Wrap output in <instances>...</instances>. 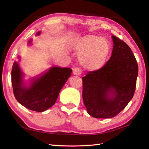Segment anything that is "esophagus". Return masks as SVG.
I'll list each match as a JSON object with an SVG mask.
<instances>
[{"instance_id": "esophagus-1", "label": "esophagus", "mask_w": 149, "mask_h": 149, "mask_svg": "<svg viewBox=\"0 0 149 149\" xmlns=\"http://www.w3.org/2000/svg\"><path fill=\"white\" fill-rule=\"evenodd\" d=\"M73 73L74 75H80L82 74V70L79 67H76L73 69Z\"/></svg>"}]
</instances>
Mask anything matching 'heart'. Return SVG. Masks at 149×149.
<instances>
[{"label": "heart", "mask_w": 149, "mask_h": 149, "mask_svg": "<svg viewBox=\"0 0 149 149\" xmlns=\"http://www.w3.org/2000/svg\"><path fill=\"white\" fill-rule=\"evenodd\" d=\"M76 49L81 53V64L88 69L95 70L105 64L111 51V45L108 40L102 37L89 36L77 43Z\"/></svg>", "instance_id": "b5f03b06"}]
</instances>
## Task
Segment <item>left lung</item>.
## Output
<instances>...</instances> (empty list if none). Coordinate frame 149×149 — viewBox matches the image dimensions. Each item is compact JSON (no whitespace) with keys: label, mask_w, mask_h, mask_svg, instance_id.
<instances>
[{"label":"left lung","mask_w":149,"mask_h":149,"mask_svg":"<svg viewBox=\"0 0 149 149\" xmlns=\"http://www.w3.org/2000/svg\"><path fill=\"white\" fill-rule=\"evenodd\" d=\"M111 57L102 68L88 72L83 79V99L87 112L96 118L115 116L133 97L138 66L131 49L112 36Z\"/></svg>","instance_id":"1"}]
</instances>
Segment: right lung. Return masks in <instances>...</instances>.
I'll list each match as a JSON object with an SVG mask.
<instances>
[{"mask_svg": "<svg viewBox=\"0 0 149 149\" xmlns=\"http://www.w3.org/2000/svg\"><path fill=\"white\" fill-rule=\"evenodd\" d=\"M71 73L72 69L69 68L52 66L41 76L31 79L30 85L27 86L23 81V73L15 61L11 70L14 95L18 102L27 109L43 112L55 104L60 90Z\"/></svg>", "mask_w": 149, "mask_h": 149, "instance_id": "add662e5", "label": "right lung"}]
</instances>
